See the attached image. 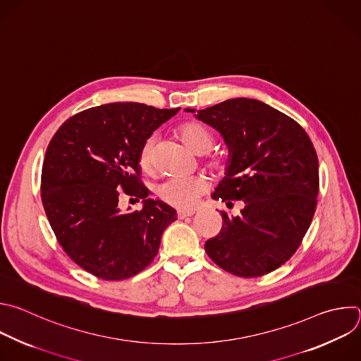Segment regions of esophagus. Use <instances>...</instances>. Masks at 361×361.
I'll return each instance as SVG.
<instances>
[{"mask_svg": "<svg viewBox=\"0 0 361 361\" xmlns=\"http://www.w3.org/2000/svg\"><path fill=\"white\" fill-rule=\"evenodd\" d=\"M195 210H178V218L179 219H185L188 216H193Z\"/></svg>", "mask_w": 361, "mask_h": 361, "instance_id": "34e87169", "label": "esophagus"}]
</instances>
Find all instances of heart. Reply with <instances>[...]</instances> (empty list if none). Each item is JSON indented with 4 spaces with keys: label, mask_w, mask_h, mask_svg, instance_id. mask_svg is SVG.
<instances>
[{
    "label": "heart",
    "mask_w": 361,
    "mask_h": 361,
    "mask_svg": "<svg viewBox=\"0 0 361 361\" xmlns=\"http://www.w3.org/2000/svg\"><path fill=\"white\" fill-rule=\"evenodd\" d=\"M178 133L185 145L195 154L203 155L210 151L213 145V135L210 130L199 122H186L180 125ZM155 148H157V136L151 135L142 143L139 149L137 161L143 172L152 173L155 171ZM207 166L218 175L225 173L228 168V159L225 157L216 155L212 157L207 162ZM207 189V182L200 176L192 178H172L164 182L159 186V196L164 202L176 206V207H192L199 196Z\"/></svg>",
    "instance_id": "b5f03b06"
}]
</instances>
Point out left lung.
Listing matches in <instances>:
<instances>
[{"instance_id": "obj_1", "label": "left lung", "mask_w": 361, "mask_h": 361, "mask_svg": "<svg viewBox=\"0 0 361 361\" xmlns=\"http://www.w3.org/2000/svg\"><path fill=\"white\" fill-rule=\"evenodd\" d=\"M195 116L218 130L229 149L213 199L245 202L239 216L222 212V231L204 250L235 276L270 273L293 256L313 219L319 193L313 143L296 121L257 99H228Z\"/></svg>"}]
</instances>
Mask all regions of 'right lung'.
Here are the masks:
<instances>
[{"label":"right lung","instance_id":"right-lung-1","mask_svg":"<svg viewBox=\"0 0 361 361\" xmlns=\"http://www.w3.org/2000/svg\"><path fill=\"white\" fill-rule=\"evenodd\" d=\"M137 102H115L65 121L45 152L42 204L63 252L104 280H122L155 259L176 210L148 199L139 180L142 143L179 112ZM122 192L142 198L140 211L122 214Z\"/></svg>","mask_w":361,"mask_h":361}]
</instances>
